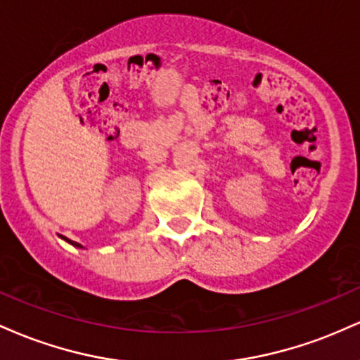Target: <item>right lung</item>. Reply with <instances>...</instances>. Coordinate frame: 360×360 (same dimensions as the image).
Here are the masks:
<instances>
[{
	"label": "right lung",
	"mask_w": 360,
	"mask_h": 360,
	"mask_svg": "<svg viewBox=\"0 0 360 360\" xmlns=\"http://www.w3.org/2000/svg\"><path fill=\"white\" fill-rule=\"evenodd\" d=\"M60 238H64V240H65V242H69V243H71V245H74V247H77V249H84V247H82V245H81V243H77V242H72V240H69V238H68V237H64V235H60Z\"/></svg>",
	"instance_id": "obj_1"
}]
</instances>
